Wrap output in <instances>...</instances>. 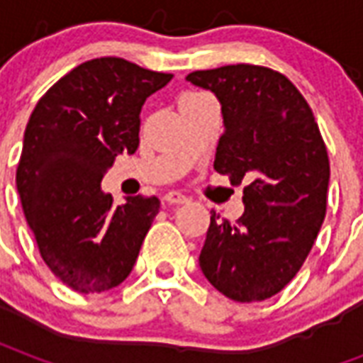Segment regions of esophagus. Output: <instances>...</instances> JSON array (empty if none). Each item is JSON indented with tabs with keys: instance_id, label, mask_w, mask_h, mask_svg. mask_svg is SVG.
Returning a JSON list of instances; mask_svg holds the SVG:
<instances>
[{
	"instance_id": "34e87169",
	"label": "esophagus",
	"mask_w": 363,
	"mask_h": 363,
	"mask_svg": "<svg viewBox=\"0 0 363 363\" xmlns=\"http://www.w3.org/2000/svg\"><path fill=\"white\" fill-rule=\"evenodd\" d=\"M163 200H165L167 204H186L189 202V198L182 196L181 192H167L165 196H163Z\"/></svg>"
}]
</instances>
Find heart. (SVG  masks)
Listing matches in <instances>:
<instances>
[{
	"label": "heart",
	"mask_w": 363,
	"mask_h": 363,
	"mask_svg": "<svg viewBox=\"0 0 363 363\" xmlns=\"http://www.w3.org/2000/svg\"><path fill=\"white\" fill-rule=\"evenodd\" d=\"M208 93H202V91H189V93H184L181 96V104H186V103H196V101H202V99H208Z\"/></svg>",
	"instance_id": "obj_1"
}]
</instances>
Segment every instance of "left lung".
Here are the masks:
<instances>
[{
    "label": "left lung",
    "mask_w": 363,
    "mask_h": 363,
    "mask_svg": "<svg viewBox=\"0 0 363 363\" xmlns=\"http://www.w3.org/2000/svg\"><path fill=\"white\" fill-rule=\"evenodd\" d=\"M190 83L216 93L225 130L213 169L243 189L237 221L212 210L200 268L223 296H276L303 267L325 213L330 165L313 111L280 72L255 64L200 69Z\"/></svg>",
    "instance_id": "obj_1"
}]
</instances>
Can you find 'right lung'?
Listing matches in <instances>:
<instances>
[{
	"label": "right lung",
	"mask_w": 363,
	"mask_h": 363,
	"mask_svg": "<svg viewBox=\"0 0 363 363\" xmlns=\"http://www.w3.org/2000/svg\"><path fill=\"white\" fill-rule=\"evenodd\" d=\"M173 79L122 58L83 62L46 91L25 130L17 190L40 257L79 294L116 288L132 272L159 198L112 206L101 181L140 145L145 99Z\"/></svg>",
	"instance_id": "add662e5"
}]
</instances>
